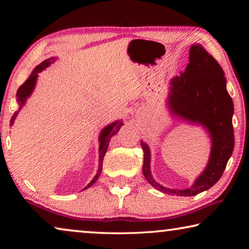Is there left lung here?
<instances>
[{
  "mask_svg": "<svg viewBox=\"0 0 249 249\" xmlns=\"http://www.w3.org/2000/svg\"><path fill=\"white\" fill-rule=\"evenodd\" d=\"M172 116L189 124L200 125L209 133L211 153L205 169L190 188L176 190L159 184L150 171V149L141 141L144 150L142 174L155 189L167 195L192 196L212 188L223 175L234 149V105L226 90L224 71L218 62L200 44L189 52L184 72L169 82L167 99Z\"/></svg>",
  "mask_w": 249,
  "mask_h": 249,
  "instance_id": "left-lung-1",
  "label": "left lung"
}]
</instances>
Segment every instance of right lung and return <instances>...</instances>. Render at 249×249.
<instances>
[{"label":"right lung","instance_id":"obj_1","mask_svg":"<svg viewBox=\"0 0 249 249\" xmlns=\"http://www.w3.org/2000/svg\"><path fill=\"white\" fill-rule=\"evenodd\" d=\"M54 60H56V57H52V58L46 59V60H44L43 62H41V64H39L35 69L32 71V73L28 77V79L22 84V86L18 88V93H16V98H18V103L19 105V107H18V111H16L14 113V115L12 116L11 122H10L11 126L14 124V121L16 119V116H18V112L23 108L25 103H26L27 99L32 95L34 89H35L37 79H38V73L41 72V71L45 70L46 68H47V67L52 65ZM122 125H123V121H115V122H113V123L108 124L107 126H105V127L102 130H101L100 136H99V142H100L99 169H98V171H96V175L94 176V178L91 180V182L88 184L87 187L83 188V190H86V189L90 188L91 185H93L95 183V181L99 179V177L101 175V171H102V162H103V158L105 156V153H107V150L108 142H109V141H111V138L114 136V135L117 132H119L120 128L122 127Z\"/></svg>","mask_w":249,"mask_h":249}]
</instances>
